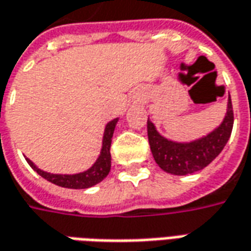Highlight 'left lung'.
<instances>
[{
	"label": "left lung",
	"mask_w": 251,
	"mask_h": 251,
	"mask_svg": "<svg viewBox=\"0 0 251 251\" xmlns=\"http://www.w3.org/2000/svg\"><path fill=\"white\" fill-rule=\"evenodd\" d=\"M234 125V111L232 103L228 96L227 113L224 115L222 124L216 129L209 131L206 136L179 143L162 136L153 122L148 118V140L152 155L157 166L173 175H187L197 173L206 167L216 157L228 141Z\"/></svg>",
	"instance_id": "1"
}]
</instances>
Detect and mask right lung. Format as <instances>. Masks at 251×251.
Listing matches in <instances>:
<instances>
[{
	"label": "right lung",
	"mask_w": 251,
	"mask_h": 251,
	"mask_svg": "<svg viewBox=\"0 0 251 251\" xmlns=\"http://www.w3.org/2000/svg\"><path fill=\"white\" fill-rule=\"evenodd\" d=\"M118 120L120 118H114L106 125L104 133H103V140H101L100 155L98 156L96 162L83 173H78V174H51V173H47V171H43V170L36 167L35 163L31 162L28 157H25V160L42 178H45L57 186L66 187V189H88V187L95 186L104 179L110 173V168H111L110 147H111V140H113L114 130H115V125H117Z\"/></svg>",
	"instance_id": "1"
}]
</instances>
